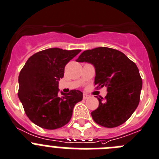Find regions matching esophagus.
I'll return each mask as SVG.
<instances>
[{
	"instance_id": "esophagus-1",
	"label": "esophagus",
	"mask_w": 159,
	"mask_h": 159,
	"mask_svg": "<svg viewBox=\"0 0 159 159\" xmlns=\"http://www.w3.org/2000/svg\"><path fill=\"white\" fill-rule=\"evenodd\" d=\"M89 97H90L89 95L86 94V93H84V94H83V99H84V100H86V99H88V98Z\"/></svg>"
}]
</instances>
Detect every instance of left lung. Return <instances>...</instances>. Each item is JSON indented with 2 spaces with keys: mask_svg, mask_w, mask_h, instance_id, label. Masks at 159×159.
I'll use <instances>...</instances> for the list:
<instances>
[{
  "mask_svg": "<svg viewBox=\"0 0 159 159\" xmlns=\"http://www.w3.org/2000/svg\"><path fill=\"white\" fill-rule=\"evenodd\" d=\"M76 61L92 63L96 89L107 87L104 100L97 98L99 107L91 113L95 122L107 128L125 122L138 107L142 89V78L135 63L121 52L107 47L84 51Z\"/></svg>",
  "mask_w": 159,
  "mask_h": 159,
  "instance_id": "1",
  "label": "left lung"
}]
</instances>
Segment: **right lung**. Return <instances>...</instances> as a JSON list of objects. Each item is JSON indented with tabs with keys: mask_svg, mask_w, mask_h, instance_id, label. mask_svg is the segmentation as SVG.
Listing matches in <instances>:
<instances>
[{
	"mask_svg": "<svg viewBox=\"0 0 159 159\" xmlns=\"http://www.w3.org/2000/svg\"><path fill=\"white\" fill-rule=\"evenodd\" d=\"M81 52L52 48L38 52L28 59L19 75L18 96L32 122L46 129L67 124L74 107L83 93L70 90L59 95V81L63 78L66 63Z\"/></svg>",
	"mask_w": 159,
	"mask_h": 159,
	"instance_id": "1",
	"label": "right lung"
}]
</instances>
